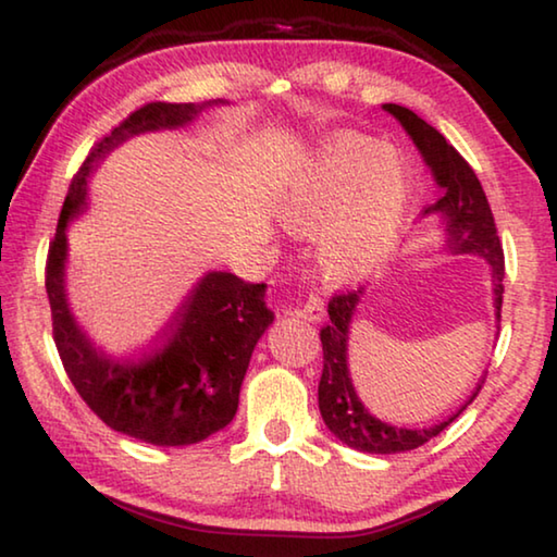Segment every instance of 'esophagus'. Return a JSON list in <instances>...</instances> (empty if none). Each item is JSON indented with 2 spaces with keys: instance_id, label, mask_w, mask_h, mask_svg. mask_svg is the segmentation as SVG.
Listing matches in <instances>:
<instances>
[{
  "instance_id": "1",
  "label": "esophagus",
  "mask_w": 557,
  "mask_h": 557,
  "mask_svg": "<svg viewBox=\"0 0 557 557\" xmlns=\"http://www.w3.org/2000/svg\"><path fill=\"white\" fill-rule=\"evenodd\" d=\"M296 315H298V318H304V321H311V323L323 321V315H325V306H323V300L318 298V296H311V298L306 300L304 306L298 308Z\"/></svg>"
}]
</instances>
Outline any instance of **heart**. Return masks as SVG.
Listing matches in <instances>:
<instances>
[{
    "mask_svg": "<svg viewBox=\"0 0 557 557\" xmlns=\"http://www.w3.org/2000/svg\"><path fill=\"white\" fill-rule=\"evenodd\" d=\"M407 193L399 158L370 138H343L318 160L288 205L294 230L318 236V259L331 281L377 269L397 239Z\"/></svg>",
    "mask_w": 557,
    "mask_h": 557,
    "instance_id": "b5f03b06",
    "label": "heart"
}]
</instances>
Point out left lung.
<instances>
[{
    "instance_id": "left-lung-1",
    "label": "left lung",
    "mask_w": 557,
    "mask_h": 557,
    "mask_svg": "<svg viewBox=\"0 0 557 557\" xmlns=\"http://www.w3.org/2000/svg\"><path fill=\"white\" fill-rule=\"evenodd\" d=\"M387 113L405 125L412 135L414 145L422 152L426 165L432 168L436 185L442 187V197L434 205L424 207V214L440 212L446 224V244L454 253H479L491 267H494V294H496V315L500 321V304H504V246H500L494 214H491L484 187L471 170L467 160L461 158L454 145L446 143L444 135L422 121L409 108L385 103ZM362 288H350L335 294L327 300V321L321 327L323 345V375L318 382V407L327 430H331L343 444L364 454H397L409 451L430 442L432 436L446 430L461 409H467L473 397L479 395L481 385L473 392L471 399L457 414L430 426V430H403V426H389L372 417L355 395L350 372H348V327L352 321L355 306L360 304ZM486 380V377H484Z\"/></svg>"
}]
</instances>
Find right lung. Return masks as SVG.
Returning <instances> with one entry per match:
<instances>
[{"mask_svg":"<svg viewBox=\"0 0 557 557\" xmlns=\"http://www.w3.org/2000/svg\"><path fill=\"white\" fill-rule=\"evenodd\" d=\"M199 111L202 106L154 100L96 143L71 180L47 257L53 343L73 387L111 430L158 446L197 444L232 422L253 345L273 321L263 304L267 286L224 271L207 273L160 341L131 358H111L90 345L69 311L66 224L86 205V177L100 154L127 135L189 123Z\"/></svg>","mask_w":557,"mask_h":557,"instance_id":"1","label":"right lung"}]
</instances>
